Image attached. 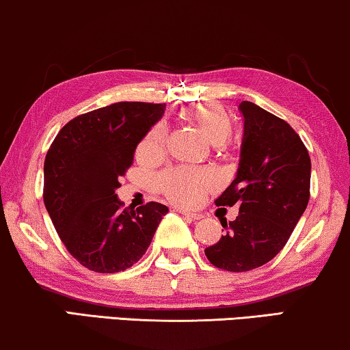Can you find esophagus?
<instances>
[{
    "mask_svg": "<svg viewBox=\"0 0 350 350\" xmlns=\"http://www.w3.org/2000/svg\"><path fill=\"white\" fill-rule=\"evenodd\" d=\"M177 213L179 214H182L184 215V217H187L189 220H200L201 219V214H196V213H190V211H187V209H176Z\"/></svg>",
    "mask_w": 350,
    "mask_h": 350,
    "instance_id": "1",
    "label": "esophagus"
}]
</instances>
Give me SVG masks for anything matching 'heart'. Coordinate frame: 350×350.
<instances>
[{"mask_svg": "<svg viewBox=\"0 0 350 350\" xmlns=\"http://www.w3.org/2000/svg\"><path fill=\"white\" fill-rule=\"evenodd\" d=\"M180 119L187 125L195 128L209 144L224 147L233 130V117L224 106L208 103L185 109ZM166 144V128L159 124L147 133V136L137 147V157L141 159H159L163 155ZM214 180L204 171L187 168H173L165 171L159 179L157 187L166 198L176 204L195 206L204 195L213 189Z\"/></svg>", "mask_w": 350, "mask_h": 350, "instance_id": "1", "label": "heart"}]
</instances>
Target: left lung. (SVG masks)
Wrapping results in <instances>:
<instances>
[{
	"mask_svg": "<svg viewBox=\"0 0 350 350\" xmlns=\"http://www.w3.org/2000/svg\"><path fill=\"white\" fill-rule=\"evenodd\" d=\"M244 133L236 177L215 200L239 206L233 222L220 220L225 234L204 249L214 267L250 271L278 255L309 201L311 159L287 122L250 101L239 105Z\"/></svg>",
	"mask_w": 350,
	"mask_h": 350,
	"instance_id": "1",
	"label": "left lung"
}]
</instances>
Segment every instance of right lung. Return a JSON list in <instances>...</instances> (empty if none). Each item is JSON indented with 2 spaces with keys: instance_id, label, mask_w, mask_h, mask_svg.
<instances>
[{
  "instance_id": "add662e5",
  "label": "right lung",
  "mask_w": 350,
  "mask_h": 350,
  "mask_svg": "<svg viewBox=\"0 0 350 350\" xmlns=\"http://www.w3.org/2000/svg\"><path fill=\"white\" fill-rule=\"evenodd\" d=\"M165 105L122 101L72 119L44 161V204L68 252L96 273L131 268L152 243L168 208H124L116 190L135 150Z\"/></svg>"
}]
</instances>
